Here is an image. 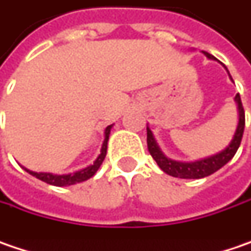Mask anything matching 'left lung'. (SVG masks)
Here are the masks:
<instances>
[{
	"label": "left lung",
	"mask_w": 251,
	"mask_h": 251,
	"mask_svg": "<svg viewBox=\"0 0 251 251\" xmlns=\"http://www.w3.org/2000/svg\"><path fill=\"white\" fill-rule=\"evenodd\" d=\"M203 54L206 55L208 60H216L208 52L203 51ZM228 77H230V80L233 81L230 73H228ZM234 101L237 104L239 123H237V127H236V131H234L231 141L228 143V146H226V149H223L222 151L216 152L213 155H208V157H204V158H200V160H196V161H178V160L169 158L164 152L161 151V149L158 147V144H157V141H155V138L152 135V131L147 127L149 151L152 155V158L155 160V163L158 164V167L166 174L173 176V177H178V178H203V177H207V176L216 173L217 170H220L223 166H226L234 157L236 151L239 150L240 143H242L243 131H244V110H243L242 99H240L239 94H236Z\"/></svg>",
	"instance_id": "left-lung-1"
}]
</instances>
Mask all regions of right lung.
Here are the masks:
<instances>
[{"mask_svg":"<svg viewBox=\"0 0 251 251\" xmlns=\"http://www.w3.org/2000/svg\"><path fill=\"white\" fill-rule=\"evenodd\" d=\"M114 124L108 126L105 130H104V141H102V146H101V150H100L99 157L94 160L93 164L84 167L78 171H74V173H68V174H54V173H37V171H31L23 167L24 170L29 173L31 176L37 177L38 180L44 181L47 184H51V186H57V187H65V186H73V184H77V183H82L88 178H91L97 171H99L100 166L102 164L104 158H105V154H107V144H108V138H110V133H111V128H113Z\"/></svg>","mask_w":251,"mask_h":251,"instance_id":"1","label":"right lung"}]
</instances>
